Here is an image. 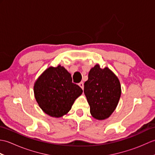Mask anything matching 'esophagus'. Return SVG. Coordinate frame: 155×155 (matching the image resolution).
<instances>
[{"label": "esophagus", "instance_id": "34e87169", "mask_svg": "<svg viewBox=\"0 0 155 155\" xmlns=\"http://www.w3.org/2000/svg\"><path fill=\"white\" fill-rule=\"evenodd\" d=\"M78 85H79V87L82 88V89H83L84 88V83L83 82H81V83H78Z\"/></svg>", "mask_w": 155, "mask_h": 155}]
</instances>
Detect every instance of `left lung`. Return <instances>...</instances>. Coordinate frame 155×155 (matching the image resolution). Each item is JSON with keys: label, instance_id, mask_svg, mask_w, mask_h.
<instances>
[{"label": "left lung", "instance_id": "8db88e82", "mask_svg": "<svg viewBox=\"0 0 155 155\" xmlns=\"http://www.w3.org/2000/svg\"><path fill=\"white\" fill-rule=\"evenodd\" d=\"M84 85V93L92 116L98 120L109 117L116 108L121 94L117 76L107 67L101 68L97 64L91 69Z\"/></svg>", "mask_w": 155, "mask_h": 155}]
</instances>
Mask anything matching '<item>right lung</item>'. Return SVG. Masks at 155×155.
Returning a JSON list of instances; mask_svg holds the SVG:
<instances>
[{
  "instance_id": "1",
  "label": "right lung",
  "mask_w": 155,
  "mask_h": 155,
  "mask_svg": "<svg viewBox=\"0 0 155 155\" xmlns=\"http://www.w3.org/2000/svg\"><path fill=\"white\" fill-rule=\"evenodd\" d=\"M34 93L38 104L46 114L61 117L71 110L83 90L72 83L71 74L58 65L49 67L40 76L35 84Z\"/></svg>"
}]
</instances>
